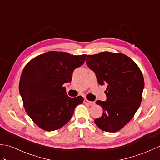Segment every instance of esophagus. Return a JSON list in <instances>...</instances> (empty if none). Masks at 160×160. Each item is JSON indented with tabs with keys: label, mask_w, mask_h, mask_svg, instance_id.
<instances>
[{
	"label": "esophagus",
	"mask_w": 160,
	"mask_h": 160,
	"mask_svg": "<svg viewBox=\"0 0 160 160\" xmlns=\"http://www.w3.org/2000/svg\"><path fill=\"white\" fill-rule=\"evenodd\" d=\"M84 102L85 103V104H87L90 105V106H93V105L95 104V102L89 101V100H87V99H85V100H84Z\"/></svg>",
	"instance_id": "34e87169"
}]
</instances>
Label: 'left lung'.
<instances>
[{
	"instance_id": "8db88e82",
	"label": "left lung",
	"mask_w": 160,
	"mask_h": 160,
	"mask_svg": "<svg viewBox=\"0 0 160 160\" xmlns=\"http://www.w3.org/2000/svg\"><path fill=\"white\" fill-rule=\"evenodd\" d=\"M86 62L96 73L98 83L107 84L106 101H96L103 113L94 122L104 131H120L133 118L141 104L144 87L142 71L133 60L120 53L88 55Z\"/></svg>"
}]
</instances>
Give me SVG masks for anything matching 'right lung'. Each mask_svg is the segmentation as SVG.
<instances>
[{
	"mask_svg": "<svg viewBox=\"0 0 160 160\" xmlns=\"http://www.w3.org/2000/svg\"><path fill=\"white\" fill-rule=\"evenodd\" d=\"M87 56L52 51L35 57L24 68L19 92L27 113L40 128L52 131L62 127L83 102L82 96H68L62 85L72 80L73 71Z\"/></svg>",
	"mask_w": 160,
	"mask_h": 160,
	"instance_id": "1",
	"label": "right lung"
}]
</instances>
